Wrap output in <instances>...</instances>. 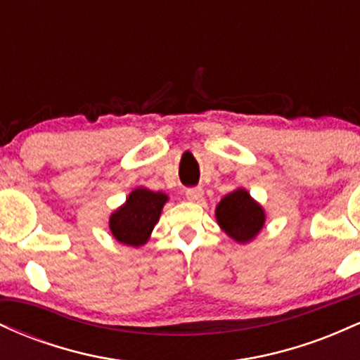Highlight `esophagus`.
Here are the masks:
<instances>
[{
	"instance_id": "34e87169",
	"label": "esophagus",
	"mask_w": 360,
	"mask_h": 360,
	"mask_svg": "<svg viewBox=\"0 0 360 360\" xmlns=\"http://www.w3.org/2000/svg\"><path fill=\"white\" fill-rule=\"evenodd\" d=\"M186 198L189 201H201L203 200V188H188L186 189Z\"/></svg>"
}]
</instances>
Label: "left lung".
<instances>
[{"label":"left lung","instance_id":"left-lung-1","mask_svg":"<svg viewBox=\"0 0 360 360\" xmlns=\"http://www.w3.org/2000/svg\"><path fill=\"white\" fill-rule=\"evenodd\" d=\"M217 220L233 240L243 243L259 233L266 214L245 189H237L226 194L217 206Z\"/></svg>","mask_w":360,"mask_h":360}]
</instances>
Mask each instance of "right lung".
Masks as SVG:
<instances>
[{"instance_id":"add662e5","label":"right lung","mask_w":360,"mask_h":360,"mask_svg":"<svg viewBox=\"0 0 360 360\" xmlns=\"http://www.w3.org/2000/svg\"><path fill=\"white\" fill-rule=\"evenodd\" d=\"M167 196L150 189L139 188L128 196L127 203L110 218V229L118 242L139 247L147 242L148 235L159 221Z\"/></svg>"}]
</instances>
